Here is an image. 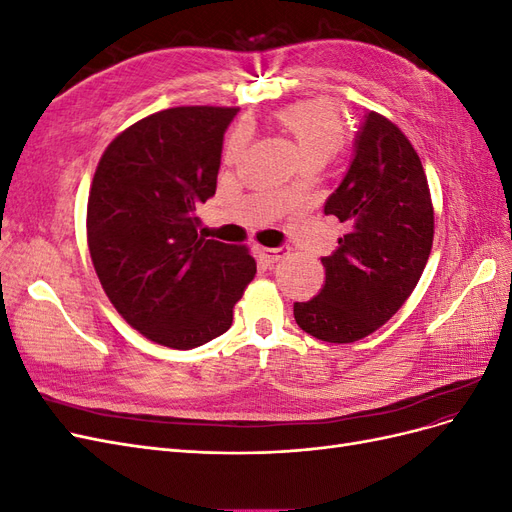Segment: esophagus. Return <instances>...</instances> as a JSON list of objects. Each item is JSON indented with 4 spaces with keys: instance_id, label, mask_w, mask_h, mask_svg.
I'll return each mask as SVG.
<instances>
[{
    "instance_id": "esophagus-1",
    "label": "esophagus",
    "mask_w": 512,
    "mask_h": 512,
    "mask_svg": "<svg viewBox=\"0 0 512 512\" xmlns=\"http://www.w3.org/2000/svg\"><path fill=\"white\" fill-rule=\"evenodd\" d=\"M254 254L262 262H267V265H275V262L282 258V250H273V247H262V245H254Z\"/></svg>"
}]
</instances>
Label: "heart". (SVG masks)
Wrapping results in <instances>:
<instances>
[{
  "instance_id": "1",
  "label": "heart",
  "mask_w": 512,
  "mask_h": 512,
  "mask_svg": "<svg viewBox=\"0 0 512 512\" xmlns=\"http://www.w3.org/2000/svg\"><path fill=\"white\" fill-rule=\"evenodd\" d=\"M280 128L292 138L301 162L331 160L346 143V121L333 102L327 100H305L294 102L277 113ZM243 145V134L237 132L230 141V153L239 151ZM292 188H288L290 192Z\"/></svg>"
}]
</instances>
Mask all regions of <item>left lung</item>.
I'll return each mask as SVG.
<instances>
[{"instance_id":"1","label":"left lung","mask_w":512,"mask_h":512,"mask_svg":"<svg viewBox=\"0 0 512 512\" xmlns=\"http://www.w3.org/2000/svg\"><path fill=\"white\" fill-rule=\"evenodd\" d=\"M346 235L322 258L318 297L294 303L299 327L329 344L380 329L421 280L433 243V205L421 160L393 121L367 113L348 173L324 203Z\"/></svg>"}]
</instances>
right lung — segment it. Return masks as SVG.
Here are the masks:
<instances>
[{"label": "right lung", "mask_w": 512, "mask_h": 512, "mask_svg": "<svg viewBox=\"0 0 512 512\" xmlns=\"http://www.w3.org/2000/svg\"><path fill=\"white\" fill-rule=\"evenodd\" d=\"M237 111L177 106L136 121L106 147L91 181L87 243L98 280L130 327L168 348L226 333L256 275L245 247L196 230Z\"/></svg>", "instance_id": "add662e5"}]
</instances>
